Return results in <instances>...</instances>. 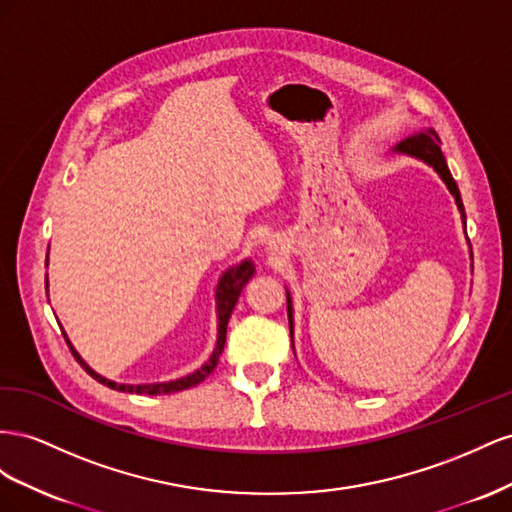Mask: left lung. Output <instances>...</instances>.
Returning a JSON list of instances; mask_svg holds the SVG:
<instances>
[{
	"instance_id": "8db88e82",
	"label": "left lung",
	"mask_w": 512,
	"mask_h": 512,
	"mask_svg": "<svg viewBox=\"0 0 512 512\" xmlns=\"http://www.w3.org/2000/svg\"><path fill=\"white\" fill-rule=\"evenodd\" d=\"M394 152L414 156V158L422 160V163H427L429 167H433L437 171V175H440V178L444 180L450 195L455 197V203H457V208L461 212V221H463V227H465V210H463V201H461V195H459V186H457L455 180H452V175L448 171L446 158H444V154L440 150V137H437L435 130L429 128L427 133H418L414 137H407L405 141H401L397 145V148H394ZM467 244H470V240H467ZM287 317H289L291 339H294V306H291L289 291H287Z\"/></svg>"
}]
</instances>
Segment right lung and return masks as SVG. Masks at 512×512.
Segmentation results:
<instances>
[{"label": "right lung", "mask_w": 512, "mask_h": 512, "mask_svg": "<svg viewBox=\"0 0 512 512\" xmlns=\"http://www.w3.org/2000/svg\"><path fill=\"white\" fill-rule=\"evenodd\" d=\"M255 274V266L251 259H244L240 261V264H236L233 268H229L227 272H223L221 281H218V287H216V317H218V337H216V347L214 352L210 356L208 362H203V367H199L195 373L191 375H184L180 379H171V382H158V384H118V382H111V379L98 375L90 364H87L75 347H72V343L68 341L66 332V343L70 347L72 356L77 358V362L81 364V367L90 373L96 382H100L102 386H109L113 390H120V392H137V394H169V392H180V390H186V388H193L197 384H201L203 379H206L218 364V356L223 354V347H225V341H227V324H229V317H231V311L233 306H236L240 294L244 285L248 283V279Z\"/></svg>", "instance_id": "1"}]
</instances>
